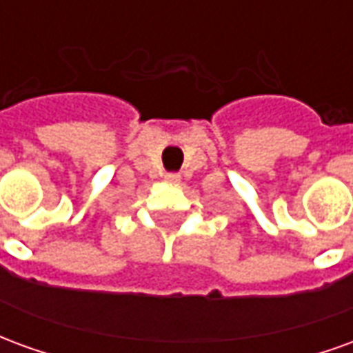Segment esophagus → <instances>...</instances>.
<instances>
[{
    "label": "esophagus",
    "instance_id": "34e87169",
    "mask_svg": "<svg viewBox=\"0 0 353 353\" xmlns=\"http://www.w3.org/2000/svg\"><path fill=\"white\" fill-rule=\"evenodd\" d=\"M164 179H166V181H170V183H179L181 176H179V174H166V176H164Z\"/></svg>",
    "mask_w": 353,
    "mask_h": 353
}]
</instances>
